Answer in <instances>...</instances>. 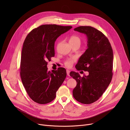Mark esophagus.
<instances>
[{"label": "esophagus", "mask_w": 130, "mask_h": 130, "mask_svg": "<svg viewBox=\"0 0 130 130\" xmlns=\"http://www.w3.org/2000/svg\"><path fill=\"white\" fill-rule=\"evenodd\" d=\"M66 72H67V76H69V73H70V70H68V69H67L66 70Z\"/></svg>", "instance_id": "34e87169"}]
</instances>
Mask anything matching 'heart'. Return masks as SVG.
<instances>
[{"label": "heart", "mask_w": 130, "mask_h": 130, "mask_svg": "<svg viewBox=\"0 0 130 130\" xmlns=\"http://www.w3.org/2000/svg\"><path fill=\"white\" fill-rule=\"evenodd\" d=\"M69 43L71 45L75 44H81V39L79 36L74 35L72 36L69 39ZM76 61V58H72L71 59H67L64 62L65 65L67 67H70Z\"/></svg>", "instance_id": "1"}]
</instances>
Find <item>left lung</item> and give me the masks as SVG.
<instances>
[{
	"mask_svg": "<svg viewBox=\"0 0 130 130\" xmlns=\"http://www.w3.org/2000/svg\"><path fill=\"white\" fill-rule=\"evenodd\" d=\"M74 30L85 34L87 49L80 58L76 68L88 71L89 75L81 77L71 71L70 76L77 81L73 96L78 102L86 104L98 100L110 84L113 77V52L105 35L90 26H80Z\"/></svg>",
	"mask_w": 130,
	"mask_h": 130,
	"instance_id": "8db88e82",
	"label": "left lung"
}]
</instances>
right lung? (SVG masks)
I'll return each instance as SVG.
<instances>
[{"label":"right lung","instance_id":"add662e5","mask_svg":"<svg viewBox=\"0 0 130 130\" xmlns=\"http://www.w3.org/2000/svg\"><path fill=\"white\" fill-rule=\"evenodd\" d=\"M71 26L43 25L33 29L25 40L21 54L20 75L30 98L39 104L53 101L66 77V69L48 71L47 61L54 56V43Z\"/></svg>","mask_w":130,"mask_h":130}]
</instances>
